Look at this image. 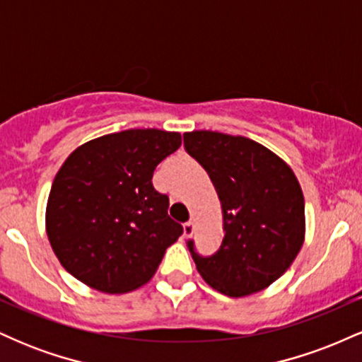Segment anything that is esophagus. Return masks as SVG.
<instances>
[{
  "label": "esophagus",
  "instance_id": "1",
  "mask_svg": "<svg viewBox=\"0 0 362 362\" xmlns=\"http://www.w3.org/2000/svg\"><path fill=\"white\" fill-rule=\"evenodd\" d=\"M194 231V221L184 223V236H190Z\"/></svg>",
  "mask_w": 362,
  "mask_h": 362
}]
</instances>
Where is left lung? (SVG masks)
Instances as JSON below:
<instances>
[{"instance_id": "1", "label": "left lung", "mask_w": 362, "mask_h": 362, "mask_svg": "<svg viewBox=\"0 0 362 362\" xmlns=\"http://www.w3.org/2000/svg\"><path fill=\"white\" fill-rule=\"evenodd\" d=\"M184 146L207 172L223 211L224 235L213 255H201L187 240L199 274L226 296L267 288L288 271L305 240V199L293 170L243 136L185 132Z\"/></svg>"}]
</instances>
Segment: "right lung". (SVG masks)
Wrapping results in <instances>:
<instances>
[{"mask_svg": "<svg viewBox=\"0 0 362 362\" xmlns=\"http://www.w3.org/2000/svg\"><path fill=\"white\" fill-rule=\"evenodd\" d=\"M182 144L178 132L129 129L74 149L54 178L45 211L61 265L102 293H127L151 279L184 228L153 172Z\"/></svg>", "mask_w": 362, "mask_h": 362, "instance_id": "add662e5", "label": "right lung"}]
</instances>
